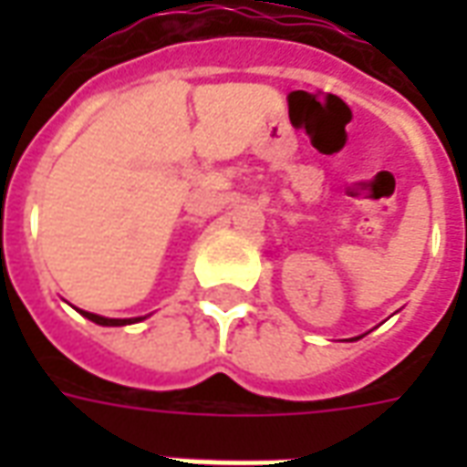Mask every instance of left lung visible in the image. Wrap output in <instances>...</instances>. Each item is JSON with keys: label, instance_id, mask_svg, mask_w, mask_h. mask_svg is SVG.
I'll list each match as a JSON object with an SVG mask.
<instances>
[{"label": "left lung", "instance_id": "obj_1", "mask_svg": "<svg viewBox=\"0 0 467 467\" xmlns=\"http://www.w3.org/2000/svg\"><path fill=\"white\" fill-rule=\"evenodd\" d=\"M355 340H358V337H355Z\"/></svg>", "mask_w": 467, "mask_h": 467}]
</instances>
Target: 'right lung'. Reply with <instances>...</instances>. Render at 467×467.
I'll return each instance as SVG.
<instances>
[{"label":"right lung","instance_id":"1","mask_svg":"<svg viewBox=\"0 0 467 467\" xmlns=\"http://www.w3.org/2000/svg\"><path fill=\"white\" fill-rule=\"evenodd\" d=\"M79 313L85 315L87 320H92L97 325H105V327H119V325H132V323H140L144 317H102V315H95V313H87V310H79Z\"/></svg>","mask_w":467,"mask_h":467}]
</instances>
